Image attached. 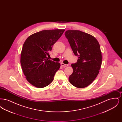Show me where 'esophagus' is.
<instances>
[{"mask_svg":"<svg viewBox=\"0 0 122 122\" xmlns=\"http://www.w3.org/2000/svg\"><path fill=\"white\" fill-rule=\"evenodd\" d=\"M61 65L63 66V67H67L68 66V64H64V63H61Z\"/></svg>","mask_w":122,"mask_h":122,"instance_id":"34e87169","label":"esophagus"}]
</instances>
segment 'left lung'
Instances as JSON below:
<instances>
[{
  "label": "left lung",
  "mask_w": 122,
  "mask_h": 122,
  "mask_svg": "<svg viewBox=\"0 0 122 122\" xmlns=\"http://www.w3.org/2000/svg\"><path fill=\"white\" fill-rule=\"evenodd\" d=\"M65 36L74 53L79 57L76 63L71 64L73 72L69 77L70 83L77 88L87 87L96 78L101 67L98 41L92 36L78 30H67Z\"/></svg>",
  "instance_id": "8db88e82"
}]
</instances>
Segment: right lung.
<instances>
[{
  "label": "right lung",
  "mask_w": 122,
  "mask_h": 122,
  "mask_svg": "<svg viewBox=\"0 0 122 122\" xmlns=\"http://www.w3.org/2000/svg\"><path fill=\"white\" fill-rule=\"evenodd\" d=\"M64 30H43L30 35L24 43L20 56L22 70L26 80L37 88H43L53 81L60 64L47 58L52 46Z\"/></svg>",
  "instance_id": "1"
}]
</instances>
